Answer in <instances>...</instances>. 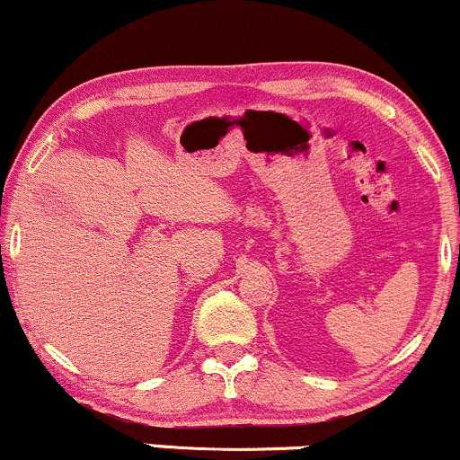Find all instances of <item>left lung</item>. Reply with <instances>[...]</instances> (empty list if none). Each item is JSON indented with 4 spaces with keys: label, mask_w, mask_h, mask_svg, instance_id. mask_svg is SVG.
Masks as SVG:
<instances>
[{
    "label": "left lung",
    "mask_w": 460,
    "mask_h": 460,
    "mask_svg": "<svg viewBox=\"0 0 460 460\" xmlns=\"http://www.w3.org/2000/svg\"><path fill=\"white\" fill-rule=\"evenodd\" d=\"M458 263H460V246H458Z\"/></svg>",
    "instance_id": "8db88e82"
}]
</instances>
